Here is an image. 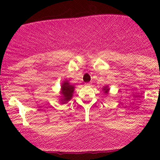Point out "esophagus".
<instances>
[{
	"mask_svg": "<svg viewBox=\"0 0 160 160\" xmlns=\"http://www.w3.org/2000/svg\"><path fill=\"white\" fill-rule=\"evenodd\" d=\"M86 85H87V86H90V83H86Z\"/></svg>",
	"mask_w": 160,
	"mask_h": 160,
	"instance_id": "obj_1",
	"label": "esophagus"
}]
</instances>
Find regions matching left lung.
<instances>
[{"label":"left lung","instance_id":"8db88e82","mask_svg":"<svg viewBox=\"0 0 160 160\" xmlns=\"http://www.w3.org/2000/svg\"><path fill=\"white\" fill-rule=\"evenodd\" d=\"M103 90H104V92H105V93H108V90H109L108 88V87H104V89H103Z\"/></svg>","mask_w":160,"mask_h":160}]
</instances>
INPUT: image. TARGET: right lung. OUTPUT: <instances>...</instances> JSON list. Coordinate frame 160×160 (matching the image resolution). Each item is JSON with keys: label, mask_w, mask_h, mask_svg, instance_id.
Segmentation results:
<instances>
[{"label": "right lung", "mask_w": 160, "mask_h": 160, "mask_svg": "<svg viewBox=\"0 0 160 160\" xmlns=\"http://www.w3.org/2000/svg\"><path fill=\"white\" fill-rule=\"evenodd\" d=\"M61 89H62V98H63L62 101L66 102V101H70L72 96L74 87L72 85L70 84V83L68 81H65L62 83Z\"/></svg>", "instance_id": "obj_1"}]
</instances>
